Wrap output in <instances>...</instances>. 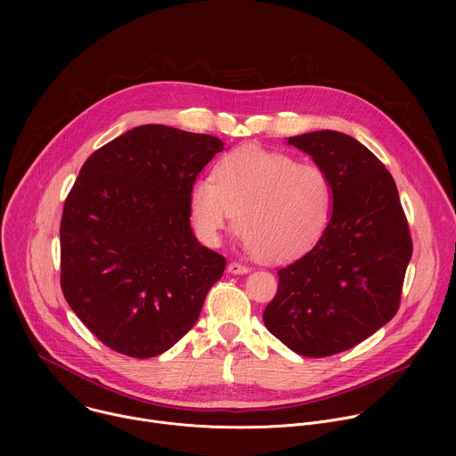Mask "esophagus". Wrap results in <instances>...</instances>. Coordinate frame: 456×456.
Masks as SVG:
<instances>
[{
    "label": "esophagus",
    "mask_w": 456,
    "mask_h": 456,
    "mask_svg": "<svg viewBox=\"0 0 456 456\" xmlns=\"http://www.w3.org/2000/svg\"><path fill=\"white\" fill-rule=\"evenodd\" d=\"M227 271H229L231 274H245V273H248V267L243 265V264H240V262H231V264L227 265Z\"/></svg>",
    "instance_id": "obj_1"
}]
</instances>
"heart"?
<instances>
[{
	"label": "heart",
	"mask_w": 456,
	"mask_h": 456,
	"mask_svg": "<svg viewBox=\"0 0 456 456\" xmlns=\"http://www.w3.org/2000/svg\"><path fill=\"white\" fill-rule=\"evenodd\" d=\"M332 204V182L319 164L257 146L224 157L215 176H200L189 192L191 222L206 243L215 245L236 218L245 245L271 262L312 248L330 222Z\"/></svg>",
	"instance_id": "b5f03b06"
}]
</instances>
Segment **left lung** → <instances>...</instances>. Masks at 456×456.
Instances as JSON below:
<instances>
[{
    "mask_svg": "<svg viewBox=\"0 0 456 456\" xmlns=\"http://www.w3.org/2000/svg\"><path fill=\"white\" fill-rule=\"evenodd\" d=\"M329 173L334 213L317 243L278 271L264 322L292 352L330 357L357 346L401 305L413 241L394 176L354 137H290Z\"/></svg>",
    "mask_w": 456,
    "mask_h": 456,
    "instance_id": "left-lung-1",
    "label": "left lung"
}]
</instances>
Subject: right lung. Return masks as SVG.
Returning <instances> with one entry per match:
<instances>
[{
	"label": "right lung",
	"mask_w": 456,
	"mask_h": 456,
	"mask_svg": "<svg viewBox=\"0 0 456 456\" xmlns=\"http://www.w3.org/2000/svg\"><path fill=\"white\" fill-rule=\"evenodd\" d=\"M224 150L144 124L83 164L61 216V289L85 327L127 357L160 355L197 322L225 257L189 227V192Z\"/></svg>",
	"instance_id": "1"
}]
</instances>
